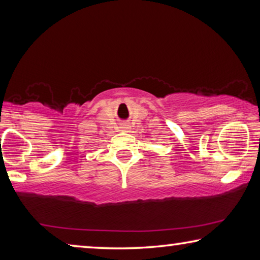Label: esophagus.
Returning <instances> with one entry per match:
<instances>
[{"label": "esophagus", "mask_w": 260, "mask_h": 260, "mask_svg": "<svg viewBox=\"0 0 260 260\" xmlns=\"http://www.w3.org/2000/svg\"><path fill=\"white\" fill-rule=\"evenodd\" d=\"M121 128H122V129H125V131H126V129H128V128H129V127H128V125H126V124H125V125H122V127H121Z\"/></svg>", "instance_id": "34e87169"}]
</instances>
